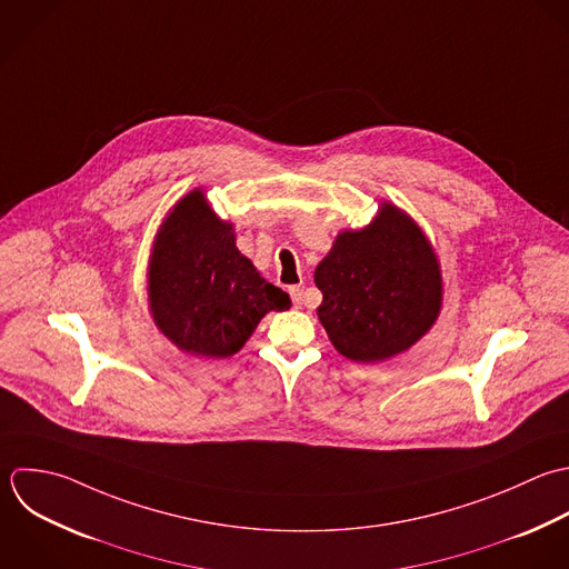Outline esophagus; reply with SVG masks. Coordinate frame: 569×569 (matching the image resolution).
Returning a JSON list of instances; mask_svg holds the SVG:
<instances>
[{"instance_id":"1","label":"esophagus","mask_w":569,"mask_h":569,"mask_svg":"<svg viewBox=\"0 0 569 569\" xmlns=\"http://www.w3.org/2000/svg\"><path fill=\"white\" fill-rule=\"evenodd\" d=\"M290 297H292V303L297 308H301V303H303V286H292L290 288Z\"/></svg>"}]
</instances>
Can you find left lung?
<instances>
[{
	"label": "left lung",
	"instance_id": "8db88e82",
	"mask_svg": "<svg viewBox=\"0 0 569 569\" xmlns=\"http://www.w3.org/2000/svg\"><path fill=\"white\" fill-rule=\"evenodd\" d=\"M317 308L337 352L359 363L410 350L443 306L439 257L419 223L383 201L361 230H341L315 270Z\"/></svg>",
	"mask_w": 569,
	"mask_h": 569
}]
</instances>
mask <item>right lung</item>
Listing matches in <instances>:
<instances>
[{"mask_svg": "<svg viewBox=\"0 0 569 569\" xmlns=\"http://www.w3.org/2000/svg\"><path fill=\"white\" fill-rule=\"evenodd\" d=\"M234 241V226L217 217L201 188L183 194L154 234L148 310L159 332L186 355L232 357L270 310L292 306Z\"/></svg>", "mask_w": 569, "mask_h": 569, "instance_id": "right-lung-1", "label": "right lung"}]
</instances>
